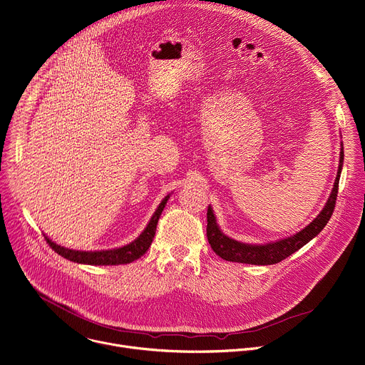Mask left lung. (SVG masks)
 I'll use <instances>...</instances> for the list:
<instances>
[{
  "instance_id": "left-lung-1",
  "label": "left lung",
  "mask_w": 365,
  "mask_h": 365,
  "mask_svg": "<svg viewBox=\"0 0 365 365\" xmlns=\"http://www.w3.org/2000/svg\"><path fill=\"white\" fill-rule=\"evenodd\" d=\"M342 164H344V148L341 150V157H339V169L336 175V180L332 189V193H330L329 200L322 210V212L302 231H298L297 235L274 242V243H267V245H246L236 242L233 239L227 237L225 235L221 233L220 227L217 225L215 215L212 212V208L208 207L207 212V237L208 242L212 247V250L222 259L228 262H239V263H249V264H274L298 249H302L304 245H307L313 237H316L320 231L324 228L327 221L330 220L335 210L336 204V196H338V187H339V178H341V170H342Z\"/></svg>"
}]
</instances>
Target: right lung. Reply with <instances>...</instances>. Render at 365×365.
Instances as JSON below:
<instances>
[{
    "instance_id": "obj_1",
    "label": "right lung",
    "mask_w": 365,
    "mask_h": 365,
    "mask_svg": "<svg viewBox=\"0 0 365 365\" xmlns=\"http://www.w3.org/2000/svg\"><path fill=\"white\" fill-rule=\"evenodd\" d=\"M169 197L170 196L168 195L161 201V204L155 210L154 215L151 217L148 225L145 227L143 233L134 242L123 246V247L112 249V250H101V252H81V250H71V249H67V247L58 246L51 239L45 237L46 243L52 247V250H55L62 257L68 259L71 262H77V263H86V264H123V263H130V262L137 260L138 257H141L148 250V247L151 246L154 235H155L158 218H160L165 204H168Z\"/></svg>"
}]
</instances>
